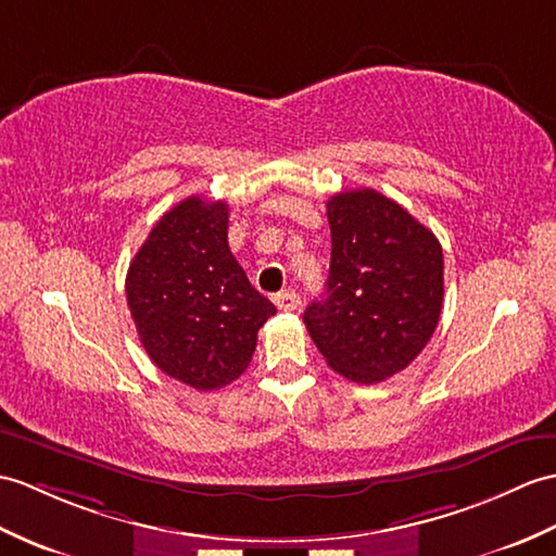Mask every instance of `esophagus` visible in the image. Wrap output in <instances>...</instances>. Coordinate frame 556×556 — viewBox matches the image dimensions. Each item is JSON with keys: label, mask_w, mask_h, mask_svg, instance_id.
<instances>
[{"label": "esophagus", "mask_w": 556, "mask_h": 556, "mask_svg": "<svg viewBox=\"0 0 556 556\" xmlns=\"http://www.w3.org/2000/svg\"><path fill=\"white\" fill-rule=\"evenodd\" d=\"M275 305L279 309H283V313H293V309H299L301 299H299V293H295V291H281V293L275 295Z\"/></svg>", "instance_id": "esophagus-1"}]
</instances>
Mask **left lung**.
Here are the masks:
<instances>
[{
    "label": "left lung",
    "instance_id": "8db88e82",
    "mask_svg": "<svg viewBox=\"0 0 556 556\" xmlns=\"http://www.w3.org/2000/svg\"><path fill=\"white\" fill-rule=\"evenodd\" d=\"M331 265L303 321L327 365L355 383L403 371L431 341L443 307V249L431 229L374 189L327 201Z\"/></svg>",
    "mask_w": 556,
    "mask_h": 556
}]
</instances>
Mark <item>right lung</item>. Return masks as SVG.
<instances>
[{
	"mask_svg": "<svg viewBox=\"0 0 556 556\" xmlns=\"http://www.w3.org/2000/svg\"><path fill=\"white\" fill-rule=\"evenodd\" d=\"M225 201L189 197L149 231L125 293L151 363L197 391L223 389L249 367L257 329L277 313L227 243Z\"/></svg>",
	"mask_w": 556,
	"mask_h": 556,
	"instance_id": "add662e5",
	"label": "right lung"
}]
</instances>
